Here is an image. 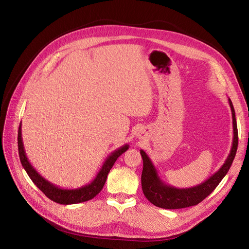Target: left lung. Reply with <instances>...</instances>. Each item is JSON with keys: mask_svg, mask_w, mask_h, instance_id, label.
<instances>
[{"mask_svg": "<svg viewBox=\"0 0 249 249\" xmlns=\"http://www.w3.org/2000/svg\"><path fill=\"white\" fill-rule=\"evenodd\" d=\"M229 104L231 110L233 137L231 147V152L219 170L216 171L205 182L191 188H176L167 185L161 179L152 160L143 149H140V154L143 160V170L141 175V186L145 197L156 207L163 209H183L195 206L205 199L208 195L214 191L215 188L221 182V179L227 175L231 163L235 159L238 148V129L232 103L229 99Z\"/></svg>", "mask_w": 249, "mask_h": 249, "instance_id": "8db88e82", "label": "left lung"}]
</instances>
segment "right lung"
<instances>
[{"label":"right lung","instance_id":"1","mask_svg":"<svg viewBox=\"0 0 249 249\" xmlns=\"http://www.w3.org/2000/svg\"><path fill=\"white\" fill-rule=\"evenodd\" d=\"M18 144L21 165L27 171L29 178L43 192V194H46L51 200L60 203V205H73V203L90 200L96 196L102 191L105 183H106L108 173L117 160V158L129 149V144H124L111 153V155H109L107 159L105 160L102 168L97 172L96 177L91 180V183L77 188V189H63V188L54 185L40 176L29 162L21 138V124H19L18 127Z\"/></svg>","mask_w":249,"mask_h":249}]
</instances>
